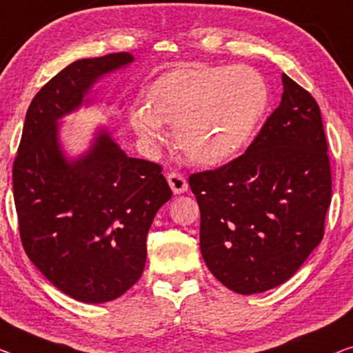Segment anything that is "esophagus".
<instances>
[{"instance_id":"obj_1","label":"esophagus","mask_w":353,"mask_h":353,"mask_svg":"<svg viewBox=\"0 0 353 353\" xmlns=\"http://www.w3.org/2000/svg\"><path fill=\"white\" fill-rule=\"evenodd\" d=\"M168 183H170L171 190L176 194L187 192V188H188L187 179L183 177L181 172H170V174H168Z\"/></svg>"}]
</instances>
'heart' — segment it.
<instances>
[{"mask_svg": "<svg viewBox=\"0 0 353 353\" xmlns=\"http://www.w3.org/2000/svg\"><path fill=\"white\" fill-rule=\"evenodd\" d=\"M270 104V88L250 66L198 65L160 77L147 106L131 110L136 134L152 149L174 125L177 149L199 166L230 161L249 143Z\"/></svg>", "mask_w": 353, "mask_h": 353, "instance_id": "heart-1", "label": "heart"}]
</instances>
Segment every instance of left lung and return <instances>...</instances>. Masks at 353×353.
<instances>
[{
	"label": "left lung",
	"mask_w": 353,
	"mask_h": 353,
	"mask_svg": "<svg viewBox=\"0 0 353 353\" xmlns=\"http://www.w3.org/2000/svg\"><path fill=\"white\" fill-rule=\"evenodd\" d=\"M283 93L238 159L194 172L199 247L209 271L236 293L288 281L325 233L331 203L328 143L319 104L282 74Z\"/></svg>",
	"instance_id": "1"
}]
</instances>
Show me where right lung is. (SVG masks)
Returning <instances> with one entry per match:
<instances>
[{
  "mask_svg": "<svg viewBox=\"0 0 353 353\" xmlns=\"http://www.w3.org/2000/svg\"><path fill=\"white\" fill-rule=\"evenodd\" d=\"M133 60L128 52L82 59L52 77L26 110L12 168L26 255L82 303L112 301L138 282L147 233L172 196L161 166L126 157L108 131L74 160L59 143V119L81 106L94 82Z\"/></svg>",
  "mask_w": 353,
  "mask_h": 353,
  "instance_id": "1",
  "label": "right lung"
}]
</instances>
